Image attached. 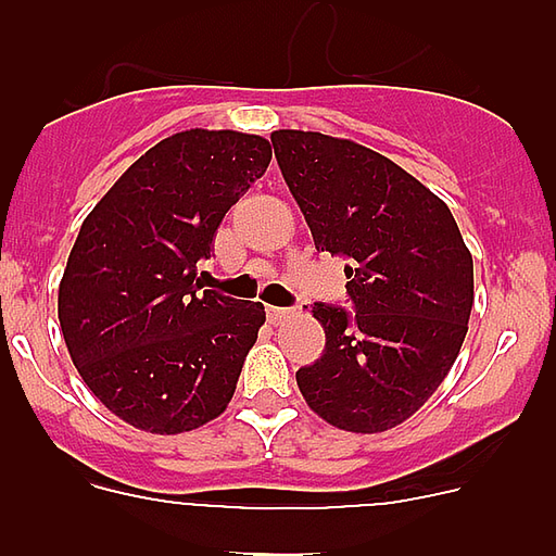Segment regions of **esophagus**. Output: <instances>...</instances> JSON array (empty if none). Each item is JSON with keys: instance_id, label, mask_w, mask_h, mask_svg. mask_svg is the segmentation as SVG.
<instances>
[{"instance_id": "obj_1", "label": "esophagus", "mask_w": 556, "mask_h": 556, "mask_svg": "<svg viewBox=\"0 0 556 556\" xmlns=\"http://www.w3.org/2000/svg\"><path fill=\"white\" fill-rule=\"evenodd\" d=\"M267 317H269V323H275V326H278V323H287V320H292V317H294V308H283V306H267Z\"/></svg>"}]
</instances>
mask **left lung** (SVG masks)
Returning <instances> with one entry per match:
<instances>
[{
	"mask_svg": "<svg viewBox=\"0 0 556 556\" xmlns=\"http://www.w3.org/2000/svg\"><path fill=\"white\" fill-rule=\"evenodd\" d=\"M269 139L314 248L348 262L351 308L314 303L326 351L298 370V387L337 429H392L459 356L473 308L470 250L448 205L381 152L323 132Z\"/></svg>",
	"mask_w": 556,
	"mask_h": 556,
	"instance_id": "1",
	"label": "left lung"
}]
</instances>
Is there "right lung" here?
<instances>
[{
  "mask_svg": "<svg viewBox=\"0 0 556 556\" xmlns=\"http://www.w3.org/2000/svg\"><path fill=\"white\" fill-rule=\"evenodd\" d=\"M273 147L236 130H184L147 150L83 223L58 289V320L88 390L125 424L180 434L233 397L264 306L203 289L230 205Z\"/></svg>",
  "mask_w": 556,
  "mask_h": 556,
  "instance_id": "obj_1",
  "label": "right lung"
}]
</instances>
